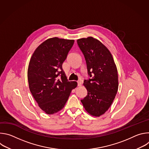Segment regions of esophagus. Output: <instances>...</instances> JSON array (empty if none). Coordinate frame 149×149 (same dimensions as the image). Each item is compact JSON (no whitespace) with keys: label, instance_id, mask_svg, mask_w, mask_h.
I'll return each instance as SVG.
<instances>
[{"label":"esophagus","instance_id":"esophagus-1","mask_svg":"<svg viewBox=\"0 0 149 149\" xmlns=\"http://www.w3.org/2000/svg\"><path fill=\"white\" fill-rule=\"evenodd\" d=\"M77 84H78V87H80V86H81V85H82V84H81V81H78L77 82Z\"/></svg>","mask_w":149,"mask_h":149}]
</instances>
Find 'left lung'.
<instances>
[{"mask_svg":"<svg viewBox=\"0 0 149 149\" xmlns=\"http://www.w3.org/2000/svg\"><path fill=\"white\" fill-rule=\"evenodd\" d=\"M86 59L88 79L84 81L87 95L81 101L90 115L100 117L107 111L118 88L117 69L113 57L104 44L90 36L77 40Z\"/></svg>","mask_w":149,"mask_h":149,"instance_id":"8db88e82","label":"left lung"}]
</instances>
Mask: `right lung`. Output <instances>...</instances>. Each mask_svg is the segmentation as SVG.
I'll list each match as a JSON object with an SVG mask.
<instances>
[{
    "label": "right lung",
    "mask_w": 149,
    "mask_h": 149,
    "mask_svg": "<svg viewBox=\"0 0 149 149\" xmlns=\"http://www.w3.org/2000/svg\"><path fill=\"white\" fill-rule=\"evenodd\" d=\"M74 43L73 39L57 37L47 39L33 53L28 65L29 88L39 107L48 114L61 110L75 81H68L62 63Z\"/></svg>",
    "instance_id": "obj_1"
}]
</instances>
